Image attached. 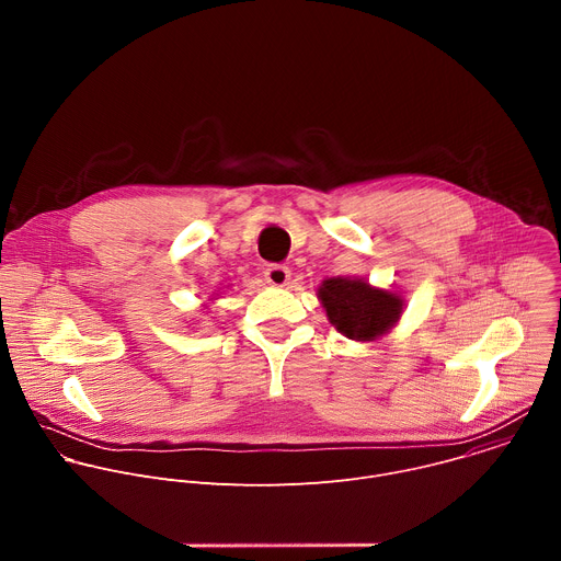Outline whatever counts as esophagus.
<instances>
[{
    "instance_id": "1",
    "label": "esophagus",
    "mask_w": 561,
    "mask_h": 561,
    "mask_svg": "<svg viewBox=\"0 0 561 561\" xmlns=\"http://www.w3.org/2000/svg\"><path fill=\"white\" fill-rule=\"evenodd\" d=\"M264 277L271 286H286L288 279H290V271L288 266L284 264H271L266 271H264Z\"/></svg>"
}]
</instances>
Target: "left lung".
<instances>
[{
    "label": "left lung",
    "instance_id": "8db88e82",
    "mask_svg": "<svg viewBox=\"0 0 561 561\" xmlns=\"http://www.w3.org/2000/svg\"><path fill=\"white\" fill-rule=\"evenodd\" d=\"M329 322L348 340L375 342L390 333L404 310L402 295L370 286L364 279L331 277L317 288Z\"/></svg>",
    "mask_w": 561,
    "mask_h": 561
}]
</instances>
